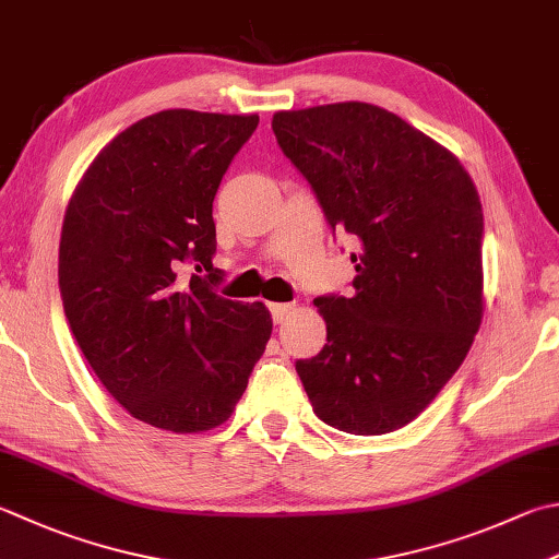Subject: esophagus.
<instances>
[{"label":"esophagus","instance_id":"obj_1","mask_svg":"<svg viewBox=\"0 0 559 559\" xmlns=\"http://www.w3.org/2000/svg\"><path fill=\"white\" fill-rule=\"evenodd\" d=\"M292 304H270V313H272V321L275 323H282L287 316L292 313Z\"/></svg>","mask_w":559,"mask_h":559}]
</instances>
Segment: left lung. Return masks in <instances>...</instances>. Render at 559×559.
I'll return each mask as SVG.
<instances>
[{"mask_svg":"<svg viewBox=\"0 0 559 559\" xmlns=\"http://www.w3.org/2000/svg\"><path fill=\"white\" fill-rule=\"evenodd\" d=\"M282 153L357 240L353 297H319L323 350L297 360L313 414L345 433L411 424L465 360L484 313L477 187L443 145L365 102L277 111Z\"/></svg>","mask_w":559,"mask_h":559,"instance_id":"left-lung-1","label":"left lung"}]
</instances>
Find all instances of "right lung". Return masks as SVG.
<instances>
[{
  "label": "right lung",
  "mask_w": 559,
  "mask_h": 559,
  "mask_svg": "<svg viewBox=\"0 0 559 559\" xmlns=\"http://www.w3.org/2000/svg\"><path fill=\"white\" fill-rule=\"evenodd\" d=\"M258 114L165 109L104 145L60 234L62 309L133 418L202 433L230 418L272 333L262 301L216 294L214 197ZM194 264L209 276L187 278Z\"/></svg>",
  "instance_id": "add662e5"
}]
</instances>
